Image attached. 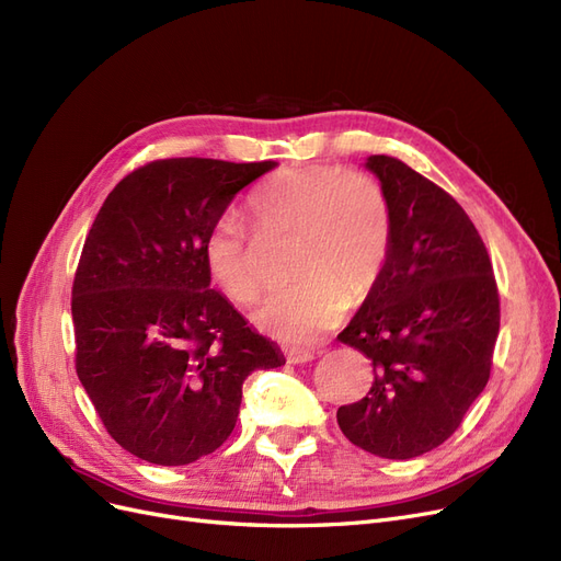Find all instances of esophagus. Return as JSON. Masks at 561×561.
Instances as JSON below:
<instances>
[{
    "mask_svg": "<svg viewBox=\"0 0 561 561\" xmlns=\"http://www.w3.org/2000/svg\"><path fill=\"white\" fill-rule=\"evenodd\" d=\"M286 358L288 363H309L314 358V351H307V348H288L286 351Z\"/></svg>",
    "mask_w": 561,
    "mask_h": 561,
    "instance_id": "34e87169",
    "label": "esophagus"
}]
</instances>
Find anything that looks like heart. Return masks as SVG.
Segmentation results:
<instances>
[{
    "label": "heart",
    "instance_id": "heart-1",
    "mask_svg": "<svg viewBox=\"0 0 561 561\" xmlns=\"http://www.w3.org/2000/svg\"><path fill=\"white\" fill-rule=\"evenodd\" d=\"M249 210L261 236L296 233L291 273L300 277L270 294L254 312L275 337L307 344L335 328L351 300L365 298L383 275L392 249V213L381 186L342 165L284 169L267 178ZM203 263L221 294L252 305L265 286L256 238L233 215H221L203 238Z\"/></svg>",
    "mask_w": 561,
    "mask_h": 561
}]
</instances>
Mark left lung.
<instances>
[{
	"instance_id": "8db88e82",
	"label": "left lung",
	"mask_w": 561,
	"mask_h": 561,
	"mask_svg": "<svg viewBox=\"0 0 561 561\" xmlns=\"http://www.w3.org/2000/svg\"><path fill=\"white\" fill-rule=\"evenodd\" d=\"M392 213L379 284L337 335L371 360L367 396L337 409L344 437L388 460L442 446L481 396L500 335V291L462 205L396 157L371 154Z\"/></svg>"
}]
</instances>
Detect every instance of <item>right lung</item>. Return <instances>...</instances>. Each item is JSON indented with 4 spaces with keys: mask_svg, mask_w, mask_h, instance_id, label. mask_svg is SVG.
Segmentation results:
<instances>
[{
    "mask_svg": "<svg viewBox=\"0 0 561 561\" xmlns=\"http://www.w3.org/2000/svg\"><path fill=\"white\" fill-rule=\"evenodd\" d=\"M277 161L157 159L108 194L76 267V371L111 437L180 467L236 427L242 383L284 365L279 348L210 288L203 238Z\"/></svg>",
    "mask_w": 561,
    "mask_h": 561,
    "instance_id": "right-lung-1",
    "label": "right lung"
}]
</instances>
